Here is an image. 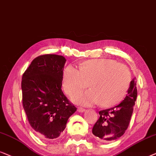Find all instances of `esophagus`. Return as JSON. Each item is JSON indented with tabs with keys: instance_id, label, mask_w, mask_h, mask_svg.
Returning a JSON list of instances; mask_svg holds the SVG:
<instances>
[{
	"instance_id": "esophagus-1",
	"label": "esophagus",
	"mask_w": 156,
	"mask_h": 156,
	"mask_svg": "<svg viewBox=\"0 0 156 156\" xmlns=\"http://www.w3.org/2000/svg\"><path fill=\"white\" fill-rule=\"evenodd\" d=\"M77 110H78V112H83L85 111V109L83 108V107H78Z\"/></svg>"
}]
</instances>
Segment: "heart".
<instances>
[{"label":"heart","mask_w":156,"mask_h":156,"mask_svg":"<svg viewBox=\"0 0 156 156\" xmlns=\"http://www.w3.org/2000/svg\"><path fill=\"white\" fill-rule=\"evenodd\" d=\"M131 80V72L125 65L112 59H92L81 63L79 70L68 66L63 72V87L71 95L89 84L90 91L76 93L72 100L85 105L99 103L103 107H111L124 99Z\"/></svg>","instance_id":"1"}]
</instances>
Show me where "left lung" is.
Here are the masks:
<instances>
[{
    "instance_id": "1",
    "label": "left lung",
    "mask_w": 156,
    "mask_h": 156,
    "mask_svg": "<svg viewBox=\"0 0 156 156\" xmlns=\"http://www.w3.org/2000/svg\"><path fill=\"white\" fill-rule=\"evenodd\" d=\"M127 92L128 94L120 104L99 112L100 118L93 128V133L98 141H115L121 137L128 128L137 98L136 78L131 81Z\"/></svg>"
}]
</instances>
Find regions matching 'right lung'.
<instances>
[{
  "instance_id": "1",
  "label": "right lung",
  "mask_w": 156,
  "mask_h": 156,
  "mask_svg": "<svg viewBox=\"0 0 156 156\" xmlns=\"http://www.w3.org/2000/svg\"><path fill=\"white\" fill-rule=\"evenodd\" d=\"M66 61L56 54L39 56L22 78L23 105L28 122L44 139L58 137L76 111L61 90Z\"/></svg>"
}]
</instances>
